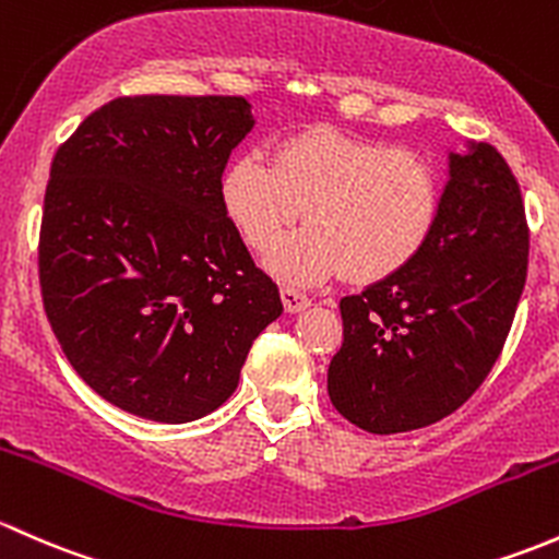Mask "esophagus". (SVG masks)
<instances>
[{"label":"esophagus","instance_id":"obj_1","mask_svg":"<svg viewBox=\"0 0 559 559\" xmlns=\"http://www.w3.org/2000/svg\"><path fill=\"white\" fill-rule=\"evenodd\" d=\"M280 296H282V307H285V312H290V314L304 312V309L309 307V298L304 296V293L293 290V287H282Z\"/></svg>","mask_w":559,"mask_h":559}]
</instances>
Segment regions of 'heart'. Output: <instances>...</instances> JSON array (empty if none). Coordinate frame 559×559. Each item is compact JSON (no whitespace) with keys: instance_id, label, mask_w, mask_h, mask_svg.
I'll return each instance as SVG.
<instances>
[{"instance_id":"1","label":"heart","mask_w":559,"mask_h":559,"mask_svg":"<svg viewBox=\"0 0 559 559\" xmlns=\"http://www.w3.org/2000/svg\"><path fill=\"white\" fill-rule=\"evenodd\" d=\"M221 199L252 250H266L304 210L309 226L282 237L266 269L309 287L342 272L377 282L408 266L439 221L441 186L423 155L320 126L277 142L272 164L241 153Z\"/></svg>"}]
</instances>
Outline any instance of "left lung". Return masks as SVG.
<instances>
[{
    "label": "left lung",
    "instance_id": "obj_1",
    "mask_svg": "<svg viewBox=\"0 0 559 559\" xmlns=\"http://www.w3.org/2000/svg\"><path fill=\"white\" fill-rule=\"evenodd\" d=\"M525 204L487 142L447 153L428 245L401 272L342 298L328 395L368 433L425 428L476 393L503 349L527 277Z\"/></svg>",
    "mask_w": 559,
    "mask_h": 559
}]
</instances>
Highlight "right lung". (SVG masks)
Returning <instances> with one entry per match:
<instances>
[{
	"label": "right lung",
	"mask_w": 559,
	"mask_h": 559,
	"mask_svg": "<svg viewBox=\"0 0 559 559\" xmlns=\"http://www.w3.org/2000/svg\"><path fill=\"white\" fill-rule=\"evenodd\" d=\"M252 126L241 96H123L50 164L45 314L74 371L123 412L169 425L215 412L282 314L221 199Z\"/></svg>",
	"instance_id": "obj_1"
}]
</instances>
